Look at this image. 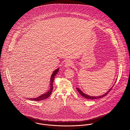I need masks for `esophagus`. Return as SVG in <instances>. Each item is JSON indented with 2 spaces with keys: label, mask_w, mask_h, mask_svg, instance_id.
I'll use <instances>...</instances> for the list:
<instances>
[{
  "label": "esophagus",
  "mask_w": 130,
  "mask_h": 130,
  "mask_svg": "<svg viewBox=\"0 0 130 130\" xmlns=\"http://www.w3.org/2000/svg\"><path fill=\"white\" fill-rule=\"evenodd\" d=\"M72 65V62L71 61H67L66 62L65 64V66L67 68H69L70 67H71Z\"/></svg>",
  "instance_id": "1"
}]
</instances>
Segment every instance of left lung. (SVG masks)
Listing matches in <instances>:
<instances>
[{
	"label": "left lung",
	"instance_id": "obj_1",
	"mask_svg": "<svg viewBox=\"0 0 130 130\" xmlns=\"http://www.w3.org/2000/svg\"><path fill=\"white\" fill-rule=\"evenodd\" d=\"M113 86H114V85H113ZM113 86L110 88V89H109V91H108L107 92H106L105 94H104V95H102V96H96V97H94V96H91L86 95V94H85L84 93H83V92L79 89H78V88H76V90H77V91L79 92V93L83 97H84V98H86V99H88L94 100V99H97L101 98H103V97H104V96H106V95L108 94V93L111 90V89H112Z\"/></svg>",
	"mask_w": 130,
	"mask_h": 130
}]
</instances>
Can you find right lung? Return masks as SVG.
<instances>
[{
    "mask_svg": "<svg viewBox=\"0 0 130 130\" xmlns=\"http://www.w3.org/2000/svg\"><path fill=\"white\" fill-rule=\"evenodd\" d=\"M59 70V69L58 68L57 69L55 70L53 73H52V75H51V80H50V89L49 90V91L46 92V93L45 94H42V95L38 97H36V98H30V99H28L29 100H33V101H40V100H44L46 98H47L48 97H50V96L51 95L52 91H53V81L55 79V77L56 76V75L57 74V73L58 72Z\"/></svg>",
    "mask_w": 130,
    "mask_h": 130,
    "instance_id": "right-lung-1",
    "label": "right lung"
}]
</instances>
